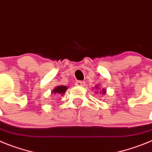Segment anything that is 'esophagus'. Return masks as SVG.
Listing matches in <instances>:
<instances>
[{
  "label": "esophagus",
  "instance_id": "esophagus-1",
  "mask_svg": "<svg viewBox=\"0 0 152 152\" xmlns=\"http://www.w3.org/2000/svg\"><path fill=\"white\" fill-rule=\"evenodd\" d=\"M75 85H76V86H78V87H80V86H84V82L77 81V82H76Z\"/></svg>",
  "mask_w": 152,
  "mask_h": 152
}]
</instances>
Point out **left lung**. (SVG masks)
I'll return each mask as SVG.
<instances>
[{
	"instance_id": "left-lung-1",
	"label": "left lung",
	"mask_w": 152,
	"mask_h": 152,
	"mask_svg": "<svg viewBox=\"0 0 152 152\" xmlns=\"http://www.w3.org/2000/svg\"><path fill=\"white\" fill-rule=\"evenodd\" d=\"M98 88H98V86H95V89H98ZM102 94H103V95L106 94V90H105L104 88H102ZM100 93H101V92H100Z\"/></svg>"
}]
</instances>
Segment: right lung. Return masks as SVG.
<instances>
[{
	"mask_svg": "<svg viewBox=\"0 0 152 152\" xmlns=\"http://www.w3.org/2000/svg\"><path fill=\"white\" fill-rule=\"evenodd\" d=\"M67 87L66 86H57L54 88V90L52 91V94H57V95H61V96H63L64 93L66 92V89H67Z\"/></svg>",
	"mask_w": 152,
	"mask_h": 152,
	"instance_id": "right-lung-1",
	"label": "right lung"
}]
</instances>
